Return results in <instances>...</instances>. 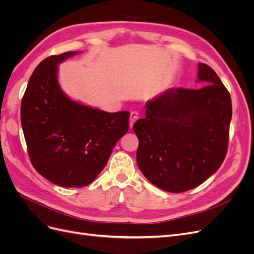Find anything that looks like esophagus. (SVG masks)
<instances>
[{
  "mask_svg": "<svg viewBox=\"0 0 254 254\" xmlns=\"http://www.w3.org/2000/svg\"><path fill=\"white\" fill-rule=\"evenodd\" d=\"M137 118H139V113L135 112V111H132L131 113H130V117H129V127L132 128L134 122L137 120Z\"/></svg>",
  "mask_w": 254,
  "mask_h": 254,
  "instance_id": "1",
  "label": "esophagus"
}]
</instances>
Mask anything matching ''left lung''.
Wrapping results in <instances>:
<instances>
[{
    "mask_svg": "<svg viewBox=\"0 0 254 254\" xmlns=\"http://www.w3.org/2000/svg\"><path fill=\"white\" fill-rule=\"evenodd\" d=\"M200 89L172 88L146 103L133 131L136 162L157 188L181 193L200 186L226 157L231 96L213 68L198 64Z\"/></svg>",
    "mask_w": 254,
    "mask_h": 254,
    "instance_id": "1",
    "label": "left lung"
}]
</instances>
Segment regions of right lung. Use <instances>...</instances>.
I'll return each instance as SVG.
<instances>
[{"label":"right lung","instance_id":"add662e5","mask_svg":"<svg viewBox=\"0 0 254 254\" xmlns=\"http://www.w3.org/2000/svg\"><path fill=\"white\" fill-rule=\"evenodd\" d=\"M77 54L66 52L42 60L21 103V124L33 166L64 188L94 181L114 145L128 131V111L99 110L73 101L61 89L58 65Z\"/></svg>","mask_w":254,"mask_h":254}]
</instances>
